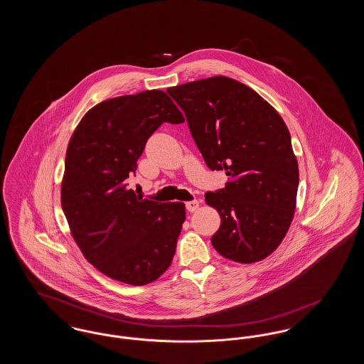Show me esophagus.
Segmentation results:
<instances>
[{
	"instance_id": "esophagus-1",
	"label": "esophagus",
	"mask_w": 364,
	"mask_h": 364,
	"mask_svg": "<svg viewBox=\"0 0 364 364\" xmlns=\"http://www.w3.org/2000/svg\"><path fill=\"white\" fill-rule=\"evenodd\" d=\"M186 208H187V210L190 211V213H193V211H196L198 210V208H199V200H191V202H187L186 203Z\"/></svg>"
}]
</instances>
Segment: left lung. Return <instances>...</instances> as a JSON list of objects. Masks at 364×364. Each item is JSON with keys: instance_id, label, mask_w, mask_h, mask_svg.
Returning a JSON list of instances; mask_svg holds the SVG:
<instances>
[{"instance_id": "obj_1", "label": "left lung", "mask_w": 364, "mask_h": 364, "mask_svg": "<svg viewBox=\"0 0 364 364\" xmlns=\"http://www.w3.org/2000/svg\"><path fill=\"white\" fill-rule=\"evenodd\" d=\"M166 91L206 165L228 176L225 188L205 195L221 217L213 247L240 263L264 259L284 240L296 208L299 166L288 127L258 92L226 76Z\"/></svg>"}]
</instances>
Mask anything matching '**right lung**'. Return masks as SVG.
Returning a JSON list of instances; mask_svg holds the SVG:
<instances>
[{
	"label": "right lung",
	"mask_w": 364,
	"mask_h": 364,
	"mask_svg": "<svg viewBox=\"0 0 364 364\" xmlns=\"http://www.w3.org/2000/svg\"><path fill=\"white\" fill-rule=\"evenodd\" d=\"M162 122L181 124L184 116L161 90L95 105L70 136L61 183V206L85 258L136 287L166 272L186 221L184 203H158L127 187Z\"/></svg>",
	"instance_id": "add662e5"
}]
</instances>
